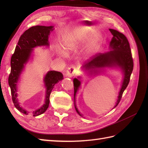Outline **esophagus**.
<instances>
[{
	"instance_id": "1",
	"label": "esophagus",
	"mask_w": 148,
	"mask_h": 148,
	"mask_svg": "<svg viewBox=\"0 0 148 148\" xmlns=\"http://www.w3.org/2000/svg\"><path fill=\"white\" fill-rule=\"evenodd\" d=\"M77 71L76 69L74 67H71L69 68L67 71V73H66V76L69 77H72V76H74L76 74Z\"/></svg>"
}]
</instances>
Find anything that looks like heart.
I'll list each match as a JSON object with an SVG mask.
<instances>
[{"label":"heart","instance_id":"heart-1","mask_svg":"<svg viewBox=\"0 0 148 148\" xmlns=\"http://www.w3.org/2000/svg\"><path fill=\"white\" fill-rule=\"evenodd\" d=\"M88 37L86 35H84V34L81 32H72L67 37H66L64 42V48L66 51H69L77 43L79 42H83L84 40L88 39ZM98 39H95L93 40L90 46V51H94L97 48V46H98Z\"/></svg>","mask_w":148,"mask_h":148}]
</instances>
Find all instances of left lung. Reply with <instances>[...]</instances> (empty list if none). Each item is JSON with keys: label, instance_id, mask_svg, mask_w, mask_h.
Returning <instances> with one entry per match:
<instances>
[{"label": "left lung", "instance_id": "left-lung-1", "mask_svg": "<svg viewBox=\"0 0 148 148\" xmlns=\"http://www.w3.org/2000/svg\"><path fill=\"white\" fill-rule=\"evenodd\" d=\"M109 31L113 36L110 42L111 51L104 53H97L93 56L92 60L83 65V68L89 71L90 73H97L99 71L97 69L104 67H118L120 68L124 74L121 88L119 92L117 102L114 108L118 105L122 97L123 93L126 89L130 81V78L134 68V62L132 56L130 44L127 38L124 34L118 32V30L109 29ZM74 106L76 112L81 116L76 106V95L81 85V81L77 78H74Z\"/></svg>", "mask_w": 148, "mask_h": 148}]
</instances>
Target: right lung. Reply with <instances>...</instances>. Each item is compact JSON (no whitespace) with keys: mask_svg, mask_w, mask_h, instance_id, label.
<instances>
[{"mask_svg":"<svg viewBox=\"0 0 148 148\" xmlns=\"http://www.w3.org/2000/svg\"><path fill=\"white\" fill-rule=\"evenodd\" d=\"M53 27L49 26H34L25 31L19 39L18 45L16 46L14 52L11 59V73L8 78L9 85L11 88L12 100L15 108L23 114L27 115V111L23 109L20 106L17 99V83L20 74L24 68V65L29 60L33 48L37 46H49L48 37L51 31L53 30ZM63 74L61 72L50 71L45 77L46 90L45 102L44 105L31 113L33 116H37L43 114L49 104V96L55 84L62 81Z\"/></svg>","mask_w":148,"mask_h":148,"instance_id":"1","label":"right lung"}]
</instances>
